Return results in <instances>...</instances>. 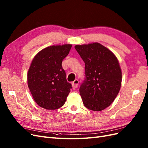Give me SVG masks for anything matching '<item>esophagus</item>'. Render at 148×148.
<instances>
[{
	"instance_id": "1",
	"label": "esophagus",
	"mask_w": 148,
	"mask_h": 148,
	"mask_svg": "<svg viewBox=\"0 0 148 148\" xmlns=\"http://www.w3.org/2000/svg\"><path fill=\"white\" fill-rule=\"evenodd\" d=\"M78 83H79V82H78V80L77 79H75L74 82H72V83H71V84H72V87H73V88H77V87H78Z\"/></svg>"
}]
</instances>
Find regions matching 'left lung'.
I'll use <instances>...</instances> for the list:
<instances>
[{"instance_id":"obj_1","label":"left lung","mask_w":148,"mask_h":148,"mask_svg":"<svg viewBox=\"0 0 148 148\" xmlns=\"http://www.w3.org/2000/svg\"><path fill=\"white\" fill-rule=\"evenodd\" d=\"M75 48L85 64V77L79 88L84 106L101 111L117 97L122 84V70L117 57L98 42L76 45Z\"/></svg>"}]
</instances>
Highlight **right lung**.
I'll return each instance as SVG.
<instances>
[{
	"mask_svg": "<svg viewBox=\"0 0 148 148\" xmlns=\"http://www.w3.org/2000/svg\"><path fill=\"white\" fill-rule=\"evenodd\" d=\"M71 44L44 48L34 56L28 71V86L34 101L47 110L63 106L71 84L66 79L62 62L68 56Z\"/></svg>",
	"mask_w": 148,
	"mask_h": 148,
	"instance_id": "right-lung-1",
	"label": "right lung"
}]
</instances>
